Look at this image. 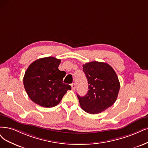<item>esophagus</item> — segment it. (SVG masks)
Masks as SVG:
<instances>
[{
    "label": "esophagus",
    "instance_id": "1",
    "mask_svg": "<svg viewBox=\"0 0 148 148\" xmlns=\"http://www.w3.org/2000/svg\"><path fill=\"white\" fill-rule=\"evenodd\" d=\"M71 85V88H72V90H74L75 88V84H74V83L72 84Z\"/></svg>",
    "mask_w": 148,
    "mask_h": 148
}]
</instances>
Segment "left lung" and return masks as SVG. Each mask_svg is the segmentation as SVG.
I'll use <instances>...</instances> for the list:
<instances>
[{
	"instance_id": "left-lung-1",
	"label": "left lung",
	"mask_w": 148,
	"mask_h": 148,
	"mask_svg": "<svg viewBox=\"0 0 148 148\" xmlns=\"http://www.w3.org/2000/svg\"><path fill=\"white\" fill-rule=\"evenodd\" d=\"M83 67L89 85L85 96L77 95L80 106L90 114L103 112L117 99L120 88L118 76L110 65L103 62L86 63Z\"/></svg>"
}]
</instances>
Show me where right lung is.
Here are the masks:
<instances>
[{
  "instance_id": "add662e5",
  "label": "right lung",
  "mask_w": 148,
  "mask_h": 148,
  "mask_svg": "<svg viewBox=\"0 0 148 148\" xmlns=\"http://www.w3.org/2000/svg\"><path fill=\"white\" fill-rule=\"evenodd\" d=\"M61 60L53 57L41 58L30 64L26 70L23 83L30 99L43 107L56 106L71 86L63 83L66 75L60 71Z\"/></svg>"
}]
</instances>
